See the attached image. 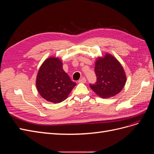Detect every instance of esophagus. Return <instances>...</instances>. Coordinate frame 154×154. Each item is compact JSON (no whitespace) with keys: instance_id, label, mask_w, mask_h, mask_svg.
<instances>
[{"instance_id":"obj_1","label":"esophagus","mask_w":154,"mask_h":154,"mask_svg":"<svg viewBox=\"0 0 154 154\" xmlns=\"http://www.w3.org/2000/svg\"><path fill=\"white\" fill-rule=\"evenodd\" d=\"M86 82H87V80H86V78L85 77H83L82 78H81L80 80H79V81H78L79 83H85Z\"/></svg>"}]
</instances>
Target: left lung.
<instances>
[{
	"instance_id": "left-lung-1",
	"label": "left lung",
	"mask_w": 154,
	"mask_h": 154,
	"mask_svg": "<svg viewBox=\"0 0 154 154\" xmlns=\"http://www.w3.org/2000/svg\"><path fill=\"white\" fill-rule=\"evenodd\" d=\"M96 82L90 87L103 98L114 96L123 89L127 78L122 65L112 56L106 54L95 63Z\"/></svg>"
}]
</instances>
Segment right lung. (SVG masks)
<instances>
[{"label":"right lung","mask_w":154,"mask_h":154,"mask_svg":"<svg viewBox=\"0 0 154 154\" xmlns=\"http://www.w3.org/2000/svg\"><path fill=\"white\" fill-rule=\"evenodd\" d=\"M36 85L40 96L49 102L58 103L66 100L76 85L63 71L59 58L51 57L42 65Z\"/></svg>","instance_id":"obj_1"}]
</instances>
